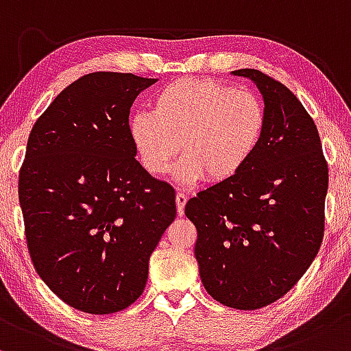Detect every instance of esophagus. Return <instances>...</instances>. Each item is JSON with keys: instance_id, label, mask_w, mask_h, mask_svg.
<instances>
[{"instance_id": "1", "label": "esophagus", "mask_w": 351, "mask_h": 351, "mask_svg": "<svg viewBox=\"0 0 351 351\" xmlns=\"http://www.w3.org/2000/svg\"><path fill=\"white\" fill-rule=\"evenodd\" d=\"M187 204V195L184 194V192H179V194L176 195V206H177V214L182 215L184 214V207H186Z\"/></svg>"}]
</instances>
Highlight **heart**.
<instances>
[{
    "label": "heart",
    "instance_id": "1",
    "mask_svg": "<svg viewBox=\"0 0 351 351\" xmlns=\"http://www.w3.org/2000/svg\"><path fill=\"white\" fill-rule=\"evenodd\" d=\"M267 114L252 90L215 80H177L152 99L151 112L129 121L137 157L151 176L177 165L180 184L230 179L254 156L265 131Z\"/></svg>",
    "mask_w": 351,
    "mask_h": 351
}]
</instances>
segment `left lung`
<instances>
[{"instance_id": "obj_1", "label": "left lung", "mask_w": 351, "mask_h": 351, "mask_svg": "<svg viewBox=\"0 0 351 351\" xmlns=\"http://www.w3.org/2000/svg\"><path fill=\"white\" fill-rule=\"evenodd\" d=\"M249 77L265 102V131L230 179L186 204L197 228L195 258L208 295L257 310L277 302L312 265L324 240L328 164L317 125L297 96L257 69Z\"/></svg>"}]
</instances>
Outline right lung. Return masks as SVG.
I'll use <instances>...</instances> for the list:
<instances>
[{"mask_svg": "<svg viewBox=\"0 0 351 351\" xmlns=\"http://www.w3.org/2000/svg\"><path fill=\"white\" fill-rule=\"evenodd\" d=\"M157 80L90 73L62 89L31 129L19 171L27 250L43 282L73 308H128L176 219V192L136 160L129 112Z\"/></svg>", "mask_w": 351, "mask_h": 351, "instance_id": "right-lung-1", "label": "right lung"}]
</instances>
